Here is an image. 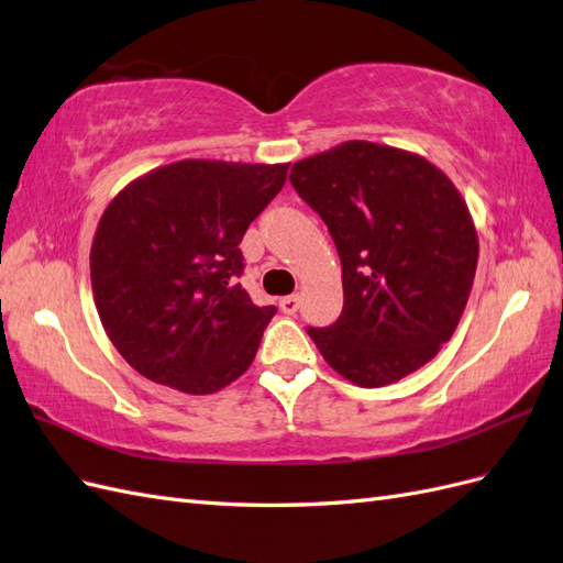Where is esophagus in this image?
I'll list each match as a JSON object with an SVG mask.
<instances>
[{"label":"esophagus","mask_w":563,"mask_h":563,"mask_svg":"<svg viewBox=\"0 0 563 563\" xmlns=\"http://www.w3.org/2000/svg\"><path fill=\"white\" fill-rule=\"evenodd\" d=\"M279 308L284 314H296L300 308V298L298 296H286L279 300Z\"/></svg>","instance_id":"esophagus-1"}]
</instances>
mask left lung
<instances>
[{
	"mask_svg": "<svg viewBox=\"0 0 563 563\" xmlns=\"http://www.w3.org/2000/svg\"><path fill=\"white\" fill-rule=\"evenodd\" d=\"M291 185L343 265V312L308 327L323 360L360 387L428 364L463 317L479 258L455 185L428 159L368 141L294 164Z\"/></svg>",
	"mask_w": 563,
	"mask_h": 563,
	"instance_id": "left-lung-1",
	"label": "left lung"
}]
</instances>
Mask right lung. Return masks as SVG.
Returning a JSON list of instances; mask_svg holds the SVG:
<instances>
[{
    "label": "right lung",
    "instance_id": "add662e5",
    "mask_svg": "<svg viewBox=\"0 0 563 563\" xmlns=\"http://www.w3.org/2000/svg\"><path fill=\"white\" fill-rule=\"evenodd\" d=\"M286 174L288 164L183 159L110 201L91 246L93 300L141 376L211 395L251 366L277 308L236 284L240 244Z\"/></svg>",
    "mask_w": 563,
    "mask_h": 563
}]
</instances>
